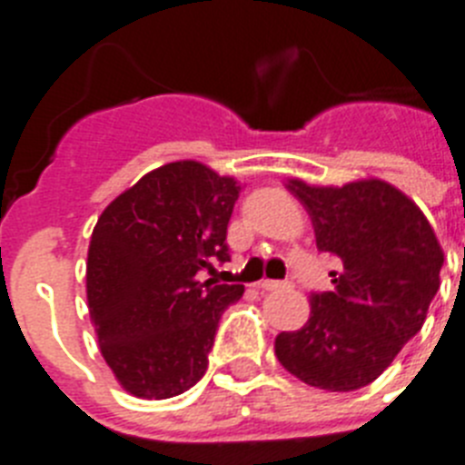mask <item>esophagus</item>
<instances>
[{
  "mask_svg": "<svg viewBox=\"0 0 465 465\" xmlns=\"http://www.w3.org/2000/svg\"><path fill=\"white\" fill-rule=\"evenodd\" d=\"M261 286L265 291H283V289H291V286H293V282H279V279H265V282H261Z\"/></svg>",
  "mask_w": 465,
  "mask_h": 465,
  "instance_id": "esophagus-1",
  "label": "esophagus"
}]
</instances>
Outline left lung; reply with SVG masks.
<instances>
[{
    "label": "left lung",
    "mask_w": 465,
    "mask_h": 465,
    "mask_svg": "<svg viewBox=\"0 0 465 465\" xmlns=\"http://www.w3.org/2000/svg\"><path fill=\"white\" fill-rule=\"evenodd\" d=\"M312 216L319 252L342 262L332 291L312 293L310 322L279 332V363L305 384L356 391L421 331L440 289L442 249L421 209L380 179L316 188L289 182Z\"/></svg>",
    "instance_id": "left-lung-1"
}]
</instances>
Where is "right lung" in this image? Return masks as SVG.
<instances>
[{
	"mask_svg": "<svg viewBox=\"0 0 465 465\" xmlns=\"http://www.w3.org/2000/svg\"><path fill=\"white\" fill-rule=\"evenodd\" d=\"M240 186L182 160L142 176L102 212L88 249V307L123 389L163 401L207 372L221 314L242 283L197 282L230 261L225 235Z\"/></svg>",
	"mask_w": 465,
	"mask_h": 465,
	"instance_id": "1",
	"label": "right lung"
}]
</instances>
